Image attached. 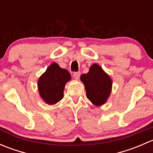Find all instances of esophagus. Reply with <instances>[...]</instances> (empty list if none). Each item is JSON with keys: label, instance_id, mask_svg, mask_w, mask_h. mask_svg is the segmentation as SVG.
<instances>
[{"label": "esophagus", "instance_id": "esophagus-1", "mask_svg": "<svg viewBox=\"0 0 153 153\" xmlns=\"http://www.w3.org/2000/svg\"><path fill=\"white\" fill-rule=\"evenodd\" d=\"M80 75H81V72H75L73 73V76L75 79H78L80 77Z\"/></svg>", "mask_w": 153, "mask_h": 153}]
</instances>
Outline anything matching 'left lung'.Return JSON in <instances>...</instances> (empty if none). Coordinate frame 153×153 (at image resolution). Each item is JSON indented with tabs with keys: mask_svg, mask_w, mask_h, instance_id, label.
<instances>
[{
	"mask_svg": "<svg viewBox=\"0 0 153 153\" xmlns=\"http://www.w3.org/2000/svg\"><path fill=\"white\" fill-rule=\"evenodd\" d=\"M81 81L85 86L86 97L93 104L101 106L107 100L112 88V81L102 68L93 64L87 74H83Z\"/></svg>",
	"mask_w": 153,
	"mask_h": 153,
	"instance_id": "obj_1",
	"label": "left lung"
}]
</instances>
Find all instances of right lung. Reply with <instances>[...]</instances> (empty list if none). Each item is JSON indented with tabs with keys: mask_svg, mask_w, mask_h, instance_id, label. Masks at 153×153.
<instances>
[{
	"mask_svg": "<svg viewBox=\"0 0 153 153\" xmlns=\"http://www.w3.org/2000/svg\"><path fill=\"white\" fill-rule=\"evenodd\" d=\"M70 79L71 75L67 69L52 63L38 81L40 95L48 104H56L64 97V86Z\"/></svg>",
	"mask_w": 153,
	"mask_h": 153,
	"instance_id": "right-lung-1",
	"label": "right lung"
}]
</instances>
